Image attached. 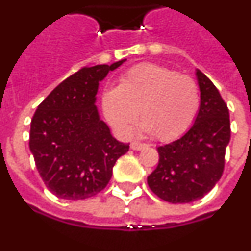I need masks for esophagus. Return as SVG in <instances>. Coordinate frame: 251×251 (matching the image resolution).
Masks as SVG:
<instances>
[{"label": "esophagus", "instance_id": "obj_1", "mask_svg": "<svg viewBox=\"0 0 251 251\" xmlns=\"http://www.w3.org/2000/svg\"><path fill=\"white\" fill-rule=\"evenodd\" d=\"M146 146H147L146 144H142V142H139V141H133V142H131V145H130L131 149L135 150V151H140V150L145 149Z\"/></svg>", "mask_w": 251, "mask_h": 251}]
</instances>
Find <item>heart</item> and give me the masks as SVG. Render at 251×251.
<instances>
[{
  "mask_svg": "<svg viewBox=\"0 0 251 251\" xmlns=\"http://www.w3.org/2000/svg\"><path fill=\"white\" fill-rule=\"evenodd\" d=\"M101 101L106 120L123 136L132 133L141 110L144 130L170 141L194 123L201 91L192 76L165 65L142 63L130 68L119 86L105 90Z\"/></svg>",
  "mask_w": 251,
  "mask_h": 251,
  "instance_id": "heart-1",
  "label": "heart"
}]
</instances>
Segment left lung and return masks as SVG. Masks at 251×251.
Returning <instances> with one entry per match:
<instances>
[{
	"label": "left lung",
	"mask_w": 251,
	"mask_h": 251,
	"mask_svg": "<svg viewBox=\"0 0 251 251\" xmlns=\"http://www.w3.org/2000/svg\"><path fill=\"white\" fill-rule=\"evenodd\" d=\"M196 75L201 107L193 126L178 140L158 147V165L147 177L151 191L175 204L201 200L215 186L230 140L228 106L207 75L198 69Z\"/></svg>",
	"instance_id": "left-lung-1"
}]
</instances>
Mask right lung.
Wrapping results in <instances>:
<instances>
[{"mask_svg":"<svg viewBox=\"0 0 251 251\" xmlns=\"http://www.w3.org/2000/svg\"><path fill=\"white\" fill-rule=\"evenodd\" d=\"M126 59L81 68L38 105L30 121L29 150L47 188L62 200L99 193L128 144L112 137L95 105L99 81Z\"/></svg>","mask_w":251,"mask_h":251,"instance_id":"add662e5","label":"right lung"}]
</instances>
